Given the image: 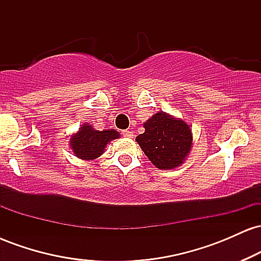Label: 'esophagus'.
<instances>
[{
    "instance_id": "1",
    "label": "esophagus",
    "mask_w": 261,
    "mask_h": 261,
    "mask_svg": "<svg viewBox=\"0 0 261 261\" xmlns=\"http://www.w3.org/2000/svg\"><path fill=\"white\" fill-rule=\"evenodd\" d=\"M121 134H122V136H125V137H133L134 136L133 131H130V130H122Z\"/></svg>"
}]
</instances>
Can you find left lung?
<instances>
[{
	"instance_id": "1",
	"label": "left lung",
	"mask_w": 261,
	"mask_h": 261,
	"mask_svg": "<svg viewBox=\"0 0 261 261\" xmlns=\"http://www.w3.org/2000/svg\"><path fill=\"white\" fill-rule=\"evenodd\" d=\"M145 133L136 141L148 160L161 169L180 166L191 148L193 136L187 122L157 113L143 124Z\"/></svg>"
}]
</instances>
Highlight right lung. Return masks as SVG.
I'll return each instance as SVG.
<instances>
[{"instance_id":"right-lung-1","label":"right lung","mask_w":261,"mask_h":261,"mask_svg":"<svg viewBox=\"0 0 261 261\" xmlns=\"http://www.w3.org/2000/svg\"><path fill=\"white\" fill-rule=\"evenodd\" d=\"M118 137V131H97L86 124L81 127L79 133L71 137L70 143L77 157L82 160H94L103 153L109 141Z\"/></svg>"}]
</instances>
